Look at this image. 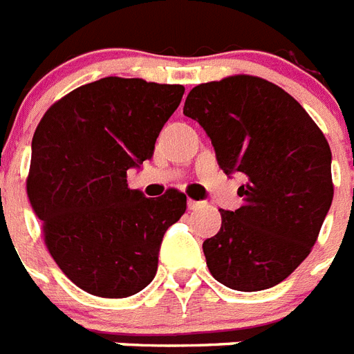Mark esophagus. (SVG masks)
<instances>
[{"label": "esophagus", "mask_w": 354, "mask_h": 354, "mask_svg": "<svg viewBox=\"0 0 354 354\" xmlns=\"http://www.w3.org/2000/svg\"><path fill=\"white\" fill-rule=\"evenodd\" d=\"M205 206H206L205 201L188 199V208H190V210H199V208H205Z\"/></svg>", "instance_id": "obj_1"}]
</instances>
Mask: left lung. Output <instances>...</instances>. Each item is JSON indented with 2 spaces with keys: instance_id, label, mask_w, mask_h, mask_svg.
Returning <instances> with one entry per match:
<instances>
[{
  "instance_id": "obj_1",
  "label": "left lung",
  "mask_w": 354,
  "mask_h": 354,
  "mask_svg": "<svg viewBox=\"0 0 354 354\" xmlns=\"http://www.w3.org/2000/svg\"><path fill=\"white\" fill-rule=\"evenodd\" d=\"M183 113L210 137L219 168L247 180L243 205L219 210L221 230L203 243L208 270L228 289H270L318 239L335 194L329 142L298 100L259 76L199 84Z\"/></svg>"
}]
</instances>
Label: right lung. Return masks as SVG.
Here are the masks:
<instances>
[{
    "mask_svg": "<svg viewBox=\"0 0 354 354\" xmlns=\"http://www.w3.org/2000/svg\"><path fill=\"white\" fill-rule=\"evenodd\" d=\"M183 95L179 84L107 76L56 100L36 128L27 195L56 265L93 296L151 283L164 232L186 212L175 188L153 199L128 188Z\"/></svg>",
    "mask_w": 354,
    "mask_h": 354,
    "instance_id": "obj_1",
    "label": "right lung"
}]
</instances>
